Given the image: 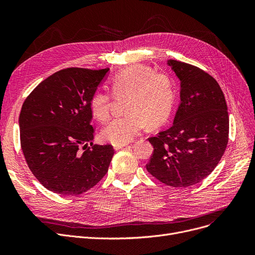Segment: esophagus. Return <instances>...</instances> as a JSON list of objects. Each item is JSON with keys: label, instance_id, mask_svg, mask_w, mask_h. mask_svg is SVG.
Here are the masks:
<instances>
[{"label": "esophagus", "instance_id": "1", "mask_svg": "<svg viewBox=\"0 0 255 255\" xmlns=\"http://www.w3.org/2000/svg\"><path fill=\"white\" fill-rule=\"evenodd\" d=\"M126 145H127V143H117V144H114V149L120 150V149L124 148V146H126Z\"/></svg>", "mask_w": 255, "mask_h": 255}]
</instances>
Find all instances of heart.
<instances>
[{
	"label": "heart",
	"instance_id": "b5f03b06",
	"mask_svg": "<svg viewBox=\"0 0 255 255\" xmlns=\"http://www.w3.org/2000/svg\"><path fill=\"white\" fill-rule=\"evenodd\" d=\"M114 95H129L127 115L113 119L101 131L104 140L127 143L145 128L158 127L169 117L175 91L170 78L164 73L154 72L144 65H131L111 79ZM112 97L109 93L97 91L90 101L93 116L105 121L111 114Z\"/></svg>",
	"mask_w": 255,
	"mask_h": 255
}]
</instances>
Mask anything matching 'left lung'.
Masks as SVG:
<instances>
[{
  "label": "left lung",
  "mask_w": 255,
  "mask_h": 255,
  "mask_svg": "<svg viewBox=\"0 0 255 255\" xmlns=\"http://www.w3.org/2000/svg\"><path fill=\"white\" fill-rule=\"evenodd\" d=\"M180 79L172 125L150 137L154 153L146 169L171 187L203 181L219 163L229 141L230 119L223 92L210 74L176 60L166 63Z\"/></svg>",
  "instance_id": "left-lung-1"
}]
</instances>
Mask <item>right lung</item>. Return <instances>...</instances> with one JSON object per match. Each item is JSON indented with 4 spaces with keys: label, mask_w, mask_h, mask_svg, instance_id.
<instances>
[{
    "label": "right lung",
    "mask_w": 255,
    "mask_h": 255,
    "mask_svg": "<svg viewBox=\"0 0 255 255\" xmlns=\"http://www.w3.org/2000/svg\"><path fill=\"white\" fill-rule=\"evenodd\" d=\"M109 71L60 70L40 83L21 106V150L33 175L49 191L82 194L109 170L115 151L112 144H93L90 107Z\"/></svg>",
    "instance_id": "add662e5"
}]
</instances>
